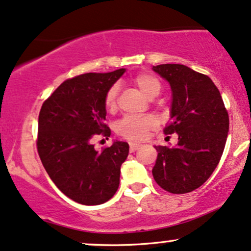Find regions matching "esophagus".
Listing matches in <instances>:
<instances>
[{"mask_svg": "<svg viewBox=\"0 0 251 251\" xmlns=\"http://www.w3.org/2000/svg\"><path fill=\"white\" fill-rule=\"evenodd\" d=\"M140 147H141L140 144H137V143H130V148H129V150H130V152H134V151H136Z\"/></svg>", "mask_w": 251, "mask_h": 251, "instance_id": "obj_1", "label": "esophagus"}]
</instances>
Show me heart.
<instances>
[{"mask_svg": "<svg viewBox=\"0 0 251 251\" xmlns=\"http://www.w3.org/2000/svg\"><path fill=\"white\" fill-rule=\"evenodd\" d=\"M134 83L148 99H154L161 91V83L158 82V79L149 74L137 75L134 79ZM117 94H119L117 85H113L108 90L104 100L105 108L108 110H114L116 108ZM157 125V120L149 115L142 117H125L117 123L116 131L121 136L130 141H142L147 137L148 132L155 129Z\"/></svg>", "mask_w": 251, "mask_h": 251, "instance_id": "b5f03b06", "label": "heart"}]
</instances>
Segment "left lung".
Wrapping results in <instances>:
<instances>
[{
	"label": "left lung",
	"instance_id": "8db88e82",
	"mask_svg": "<svg viewBox=\"0 0 251 251\" xmlns=\"http://www.w3.org/2000/svg\"><path fill=\"white\" fill-rule=\"evenodd\" d=\"M172 89L170 120L164 134L176 132L175 147L155 146L156 183L173 194L197 189L221 160L229 132V116L219 89L208 77L183 64L152 66Z\"/></svg>",
	"mask_w": 251,
	"mask_h": 251
}]
</instances>
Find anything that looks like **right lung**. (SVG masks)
<instances>
[{"label": "right lung", "mask_w": 251, "mask_h": 251, "mask_svg": "<svg viewBox=\"0 0 251 251\" xmlns=\"http://www.w3.org/2000/svg\"><path fill=\"white\" fill-rule=\"evenodd\" d=\"M125 73L122 68L67 79L38 115L37 150L44 169L64 195L81 204H102L120 185L129 144L114 141L99 152L91 140L97 135L110 136L104 123L105 95Z\"/></svg>", "instance_id": "add662e5"}]
</instances>
